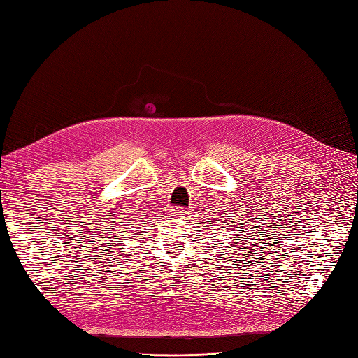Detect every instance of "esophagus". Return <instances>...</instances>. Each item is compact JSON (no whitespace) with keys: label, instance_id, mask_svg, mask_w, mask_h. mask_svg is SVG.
<instances>
[{"label":"esophagus","instance_id":"esophagus-1","mask_svg":"<svg viewBox=\"0 0 358 358\" xmlns=\"http://www.w3.org/2000/svg\"><path fill=\"white\" fill-rule=\"evenodd\" d=\"M171 214H172V217H173V218H177V220H185V218H186V215H187V210H186V209H183V208H175L173 210H171Z\"/></svg>","mask_w":358,"mask_h":358}]
</instances>
